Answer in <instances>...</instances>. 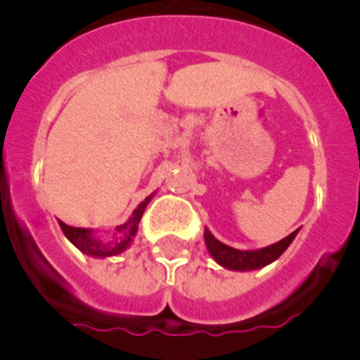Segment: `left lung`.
Instances as JSON below:
<instances>
[{
    "instance_id": "1",
    "label": "left lung",
    "mask_w": 360,
    "mask_h": 360,
    "mask_svg": "<svg viewBox=\"0 0 360 360\" xmlns=\"http://www.w3.org/2000/svg\"><path fill=\"white\" fill-rule=\"evenodd\" d=\"M297 232L299 229L292 232V234H288L287 238H283V240L276 241V243L269 245V247H263V249L256 250H240L234 249V247H229V245L216 240L207 227L203 231V240H205V247H207L209 254H211L212 259L218 265L229 270H236V272H250V270L263 269V266L276 262L288 249V245L294 241V238L297 236Z\"/></svg>"
}]
</instances>
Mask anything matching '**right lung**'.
Returning <instances> with one entry per match:
<instances>
[{
	"label": "right lung",
	"instance_id": "right-lung-1",
	"mask_svg": "<svg viewBox=\"0 0 360 360\" xmlns=\"http://www.w3.org/2000/svg\"><path fill=\"white\" fill-rule=\"evenodd\" d=\"M155 196L149 195L144 202H141L136 205V209L133 211V214L129 216V219L126 224L119 225L115 229V236L111 240H103V238L97 236L95 229H84V227H72V225H66L65 221L59 219V227L65 232V236L68 238L70 243L73 247H77L82 254L90 257H111L119 256L124 250L129 249L133 243V238L136 236V231H139V224H141V218L144 214V209L148 207V203L151 202V198Z\"/></svg>",
	"mask_w": 360,
	"mask_h": 360
}]
</instances>
